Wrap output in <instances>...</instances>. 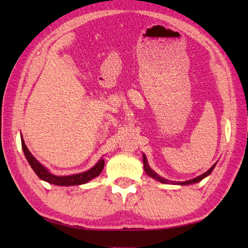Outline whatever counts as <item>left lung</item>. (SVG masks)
I'll use <instances>...</instances> for the list:
<instances>
[{
	"mask_svg": "<svg viewBox=\"0 0 248 248\" xmlns=\"http://www.w3.org/2000/svg\"><path fill=\"white\" fill-rule=\"evenodd\" d=\"M143 163H144V170H145V171H146L147 175H148L149 177L155 179L156 181H159V182H161V183L178 184V186H187V184H193V183H197V182H199V181H202V179H204L205 177H208V176L210 175V173L212 172V170H214V167L217 166V163H215V164H214L211 168H209V170H208L207 171H205L204 173H202V175H200V176H198V177H196V178H194V179H191V180L182 181V182H178V181H170V180H167V179H165V178H162L161 176L157 175V173H156L155 171L152 170H151V167L148 165V162H147V157H146L145 154H143Z\"/></svg>",
	"mask_w": 248,
	"mask_h": 248,
	"instance_id": "8db88e82",
	"label": "left lung"
}]
</instances>
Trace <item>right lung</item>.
I'll use <instances>...</instances> for the list:
<instances>
[{
	"mask_svg": "<svg viewBox=\"0 0 248 248\" xmlns=\"http://www.w3.org/2000/svg\"><path fill=\"white\" fill-rule=\"evenodd\" d=\"M21 145H22V150L23 154L28 160L29 164L31 167L33 168L35 173L38 176L41 180H44L51 184H55V186H81V184L87 183L93 178L98 177L100 173H101L103 167H104V160L100 159L96 164H94L91 170H88L84 172L80 173H75V175H69V176H56L51 173L46 167H45L41 163H39L38 160H36V157L31 154L30 150L26 147L24 140L21 135Z\"/></svg>",
	"mask_w": 248,
	"mask_h": 248,
	"instance_id": "right-lung-1",
	"label": "right lung"
}]
</instances>
